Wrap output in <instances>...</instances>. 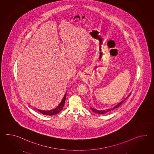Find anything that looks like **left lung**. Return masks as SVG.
<instances>
[{"mask_svg":"<svg viewBox=\"0 0 154 154\" xmlns=\"http://www.w3.org/2000/svg\"><path fill=\"white\" fill-rule=\"evenodd\" d=\"M131 95V94H130V95H129L128 97H127L126 98H125L124 100H123L121 102L119 103H118V105H116V106H115L114 107H113V108H110V109H106V110H105V111H100V110H97V109H96L95 108H91V109L92 111L94 112H95V113H99V114H104V113H106V112H107L110 111H111V110H113V109H116V108H118V107H119L126 100V99L128 98V97L129 96Z\"/></svg>","mask_w":154,"mask_h":154,"instance_id":"8db88e82","label":"left lung"}]
</instances>
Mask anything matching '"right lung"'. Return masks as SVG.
<instances>
[{"mask_svg":"<svg viewBox=\"0 0 154 154\" xmlns=\"http://www.w3.org/2000/svg\"><path fill=\"white\" fill-rule=\"evenodd\" d=\"M66 94H65L64 97L63 98L62 101L57 108H54L52 110H50V111H42V110H40V109H37L38 111L39 112L41 113H42L43 115H48V116H52V115H55L58 114V113L62 111V109L64 106V103H65V101H66Z\"/></svg>","mask_w":154,"mask_h":154,"instance_id":"add662e5","label":"right lung"}]
</instances>
